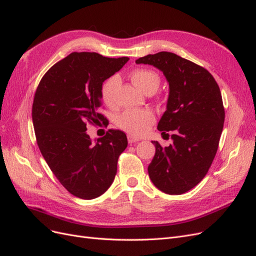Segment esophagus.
<instances>
[{"label":"esophagus","mask_w":256,"mask_h":256,"mask_svg":"<svg viewBox=\"0 0 256 256\" xmlns=\"http://www.w3.org/2000/svg\"><path fill=\"white\" fill-rule=\"evenodd\" d=\"M140 140H138V138L136 136H128V142L129 143H136V142H138Z\"/></svg>","instance_id":"obj_1"}]
</instances>
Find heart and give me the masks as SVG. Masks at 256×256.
<instances>
[{"instance_id": "b5f03b06", "label": "heart", "mask_w": 256, "mask_h": 256, "mask_svg": "<svg viewBox=\"0 0 256 256\" xmlns=\"http://www.w3.org/2000/svg\"><path fill=\"white\" fill-rule=\"evenodd\" d=\"M130 79L141 92H154L160 85V76L157 72L146 68H136L130 72ZM120 84L116 76L106 79L100 88V95L106 106H112L115 102V90ZM154 122V115L150 110H128L118 116L116 122L120 128L131 136L145 134Z\"/></svg>"}]
</instances>
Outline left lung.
I'll use <instances>...</instances> for the list:
<instances>
[{
	"mask_svg": "<svg viewBox=\"0 0 256 256\" xmlns=\"http://www.w3.org/2000/svg\"><path fill=\"white\" fill-rule=\"evenodd\" d=\"M136 63L158 68L170 86L158 130L173 143L164 148L152 141L156 152L148 175L162 192L182 194L203 180L218 150L226 116L219 85L207 69L172 52L148 54Z\"/></svg>",
	"mask_w": 256,
	"mask_h": 256,
	"instance_id": "left-lung-1",
	"label": "left lung"
}]
</instances>
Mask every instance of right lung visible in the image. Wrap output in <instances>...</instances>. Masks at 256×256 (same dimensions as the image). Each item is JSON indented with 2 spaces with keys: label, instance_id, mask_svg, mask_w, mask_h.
<instances>
[{
  "label": "right lung",
  "instance_id": "1",
  "mask_svg": "<svg viewBox=\"0 0 256 256\" xmlns=\"http://www.w3.org/2000/svg\"><path fill=\"white\" fill-rule=\"evenodd\" d=\"M96 52H72L54 64L38 84L32 108L37 145L53 174L72 196L98 198L110 188L126 134L109 129L92 143L88 125L106 124L100 88L128 62Z\"/></svg>",
  "mask_w": 256,
  "mask_h": 256
}]
</instances>
